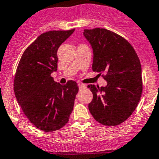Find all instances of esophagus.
Here are the masks:
<instances>
[{
    "instance_id": "obj_1",
    "label": "esophagus",
    "mask_w": 159,
    "mask_h": 159,
    "mask_svg": "<svg viewBox=\"0 0 159 159\" xmlns=\"http://www.w3.org/2000/svg\"><path fill=\"white\" fill-rule=\"evenodd\" d=\"M86 87H87V86L85 85V84H79V88H80V90H82V89H85Z\"/></svg>"
}]
</instances>
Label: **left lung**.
I'll use <instances>...</instances> for the list:
<instances>
[{
  "instance_id": "1",
  "label": "left lung",
  "mask_w": 159,
  "mask_h": 159,
  "mask_svg": "<svg viewBox=\"0 0 159 159\" xmlns=\"http://www.w3.org/2000/svg\"><path fill=\"white\" fill-rule=\"evenodd\" d=\"M84 34L94 52L92 70L107 81L106 87L87 86L93 94L88 108L102 125H120L136 110L142 94L137 53L128 40L107 29H85Z\"/></svg>"
}]
</instances>
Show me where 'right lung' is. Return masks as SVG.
<instances>
[{"mask_svg":"<svg viewBox=\"0 0 159 159\" xmlns=\"http://www.w3.org/2000/svg\"><path fill=\"white\" fill-rule=\"evenodd\" d=\"M74 30L40 34L23 52L17 66L13 84L17 102L27 119L44 132L64 127L73 110L76 82L69 80L62 86L51 73L57 68L58 48Z\"/></svg>","mask_w":159,"mask_h":159,"instance_id":"obj_1","label":"right lung"}]
</instances>
